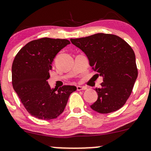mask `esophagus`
Instances as JSON below:
<instances>
[{"instance_id": "esophagus-1", "label": "esophagus", "mask_w": 151, "mask_h": 151, "mask_svg": "<svg viewBox=\"0 0 151 151\" xmlns=\"http://www.w3.org/2000/svg\"><path fill=\"white\" fill-rule=\"evenodd\" d=\"M87 88L85 86H80V85H77V91H83V90H86Z\"/></svg>"}]
</instances>
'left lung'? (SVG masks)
<instances>
[{
    "label": "left lung",
    "instance_id": "left-lung-1",
    "mask_svg": "<svg viewBox=\"0 0 151 151\" xmlns=\"http://www.w3.org/2000/svg\"><path fill=\"white\" fill-rule=\"evenodd\" d=\"M70 41L84 52L90 66L103 77L101 88L95 89L98 99L91 109L106 114L122 107L132 93L138 75L132 47L116 35L101 33Z\"/></svg>",
    "mask_w": 151,
    "mask_h": 151
}]
</instances>
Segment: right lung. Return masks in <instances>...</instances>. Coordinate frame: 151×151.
<instances>
[{
  "mask_svg": "<svg viewBox=\"0 0 151 151\" xmlns=\"http://www.w3.org/2000/svg\"><path fill=\"white\" fill-rule=\"evenodd\" d=\"M67 39L42 38L22 47L12 63V85L32 116L42 120L58 118L64 110L74 85L51 88L47 80L56 55L69 45Z\"/></svg>",
  "mask_w": 151,
  "mask_h": 151,
  "instance_id": "obj_1",
  "label": "right lung"
}]
</instances>
